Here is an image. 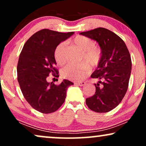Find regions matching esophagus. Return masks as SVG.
Listing matches in <instances>:
<instances>
[{"label":"esophagus","mask_w":146,"mask_h":146,"mask_svg":"<svg viewBox=\"0 0 146 146\" xmlns=\"http://www.w3.org/2000/svg\"><path fill=\"white\" fill-rule=\"evenodd\" d=\"M75 85H77V86H84L86 84V83L85 82H77L75 84Z\"/></svg>","instance_id":"34e87169"}]
</instances>
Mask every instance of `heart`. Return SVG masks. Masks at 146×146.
I'll use <instances>...</instances> for the list:
<instances>
[{
    "mask_svg": "<svg viewBox=\"0 0 146 146\" xmlns=\"http://www.w3.org/2000/svg\"><path fill=\"white\" fill-rule=\"evenodd\" d=\"M72 44L82 50L81 55L80 63H69L62 70V75L64 77L72 80H81L88 74L90 71V67H96L99 64L101 58L102 52L96 46L95 42L88 37L77 36L72 40ZM54 58L56 63L59 65H63L67 60L66 44L61 42L56 47L54 50Z\"/></svg>",
    "mask_w": 146,
    "mask_h": 146,
    "instance_id": "obj_1",
    "label": "heart"
}]
</instances>
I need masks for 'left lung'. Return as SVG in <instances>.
<instances>
[{"label": "left lung", "instance_id": "left-lung-1", "mask_svg": "<svg viewBox=\"0 0 146 146\" xmlns=\"http://www.w3.org/2000/svg\"><path fill=\"white\" fill-rule=\"evenodd\" d=\"M96 41L102 55L92 78L100 79L95 94L86 100L93 111L102 113L116 108L122 101L128 89L131 71V59L126 44L119 36L103 27L80 33Z\"/></svg>", "mask_w": 146, "mask_h": 146}]
</instances>
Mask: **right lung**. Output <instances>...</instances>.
Returning a JSON list of instances; mask_svg holds the SVG:
<instances>
[{
    "instance_id": "add662e5",
    "label": "right lung",
    "mask_w": 146,
    "mask_h": 146,
    "mask_svg": "<svg viewBox=\"0 0 146 146\" xmlns=\"http://www.w3.org/2000/svg\"><path fill=\"white\" fill-rule=\"evenodd\" d=\"M73 34L43 29L27 40L20 53L18 82L27 102L38 112L48 114L56 111L65 100L67 88L73 85L67 79L58 86L47 82L49 75L59 76L55 67V48Z\"/></svg>"
}]
</instances>
